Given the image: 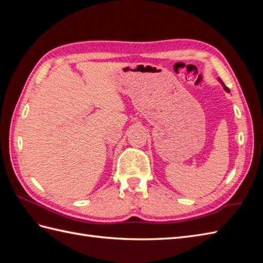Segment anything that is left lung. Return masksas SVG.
<instances>
[{
	"instance_id": "left-lung-1",
	"label": "left lung",
	"mask_w": 263,
	"mask_h": 263,
	"mask_svg": "<svg viewBox=\"0 0 263 263\" xmlns=\"http://www.w3.org/2000/svg\"><path fill=\"white\" fill-rule=\"evenodd\" d=\"M219 81H220V83H221V85H222V87H224V89H225V90L227 91V92H230V89H228L226 86H225V83L224 82H222L220 79H219Z\"/></svg>"
}]
</instances>
